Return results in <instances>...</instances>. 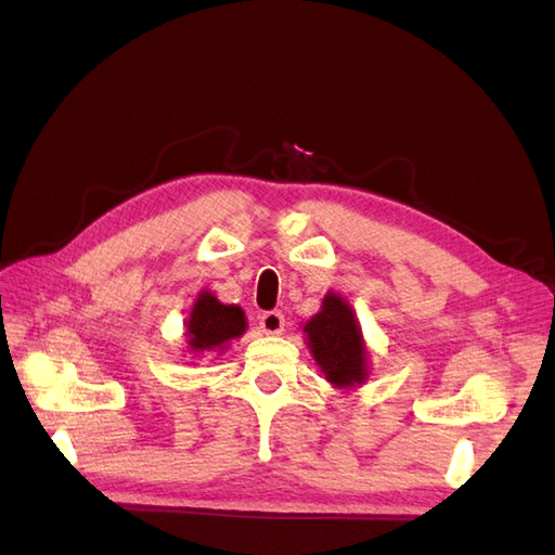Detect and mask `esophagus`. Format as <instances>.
<instances>
[{"label":"esophagus","instance_id":"obj_1","mask_svg":"<svg viewBox=\"0 0 555 555\" xmlns=\"http://www.w3.org/2000/svg\"><path fill=\"white\" fill-rule=\"evenodd\" d=\"M259 328H261L266 335H280L282 328H284V314L278 312V310L263 312V314L259 317Z\"/></svg>","mask_w":555,"mask_h":555}]
</instances>
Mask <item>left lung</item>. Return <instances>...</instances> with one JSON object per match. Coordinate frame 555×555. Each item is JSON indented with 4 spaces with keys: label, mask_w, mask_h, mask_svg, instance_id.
<instances>
[{
    "label": "left lung",
    "mask_w": 555,
    "mask_h": 555,
    "mask_svg": "<svg viewBox=\"0 0 555 555\" xmlns=\"http://www.w3.org/2000/svg\"><path fill=\"white\" fill-rule=\"evenodd\" d=\"M308 347L326 379L338 389H351L367 379V351L354 310L338 294L328 292L304 326Z\"/></svg>",
    "instance_id": "obj_1"
}]
</instances>
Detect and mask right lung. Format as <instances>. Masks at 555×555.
Segmentation results:
<instances>
[{
  "mask_svg": "<svg viewBox=\"0 0 555 555\" xmlns=\"http://www.w3.org/2000/svg\"><path fill=\"white\" fill-rule=\"evenodd\" d=\"M247 322L238 306H224L210 292H201L192 314L188 319V347L190 351L224 349L229 340L241 338Z\"/></svg>",
  "mask_w": 555,
  "mask_h": 555,
  "instance_id": "1",
  "label": "right lung"
}]
</instances>
